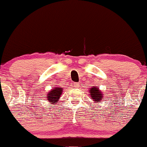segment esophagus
Segmentation results:
<instances>
[{"label":"esophagus","instance_id":"1","mask_svg":"<svg viewBox=\"0 0 147 147\" xmlns=\"http://www.w3.org/2000/svg\"><path fill=\"white\" fill-rule=\"evenodd\" d=\"M74 87H76V88L79 87V83H78V82H75V83L74 84Z\"/></svg>","mask_w":147,"mask_h":147}]
</instances>
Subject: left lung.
Wrapping results in <instances>:
<instances>
[{
    "instance_id": "1",
    "label": "left lung",
    "mask_w": 147,
    "mask_h": 147,
    "mask_svg": "<svg viewBox=\"0 0 147 147\" xmlns=\"http://www.w3.org/2000/svg\"><path fill=\"white\" fill-rule=\"evenodd\" d=\"M89 93H90L91 97L94 101H96L98 102V101L102 100L103 99V94L101 93L99 88H97L96 86H93L89 90Z\"/></svg>"
}]
</instances>
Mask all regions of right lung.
Masks as SVG:
<instances>
[{
	"label": "right lung",
	"instance_id": "add662e5",
	"mask_svg": "<svg viewBox=\"0 0 147 147\" xmlns=\"http://www.w3.org/2000/svg\"><path fill=\"white\" fill-rule=\"evenodd\" d=\"M63 92V89L61 87H55V89H52L50 92L47 93L46 96V99L48 102L52 103H55L58 102V100L61 97V94Z\"/></svg>",
	"mask_w": 147,
	"mask_h": 147
}]
</instances>
